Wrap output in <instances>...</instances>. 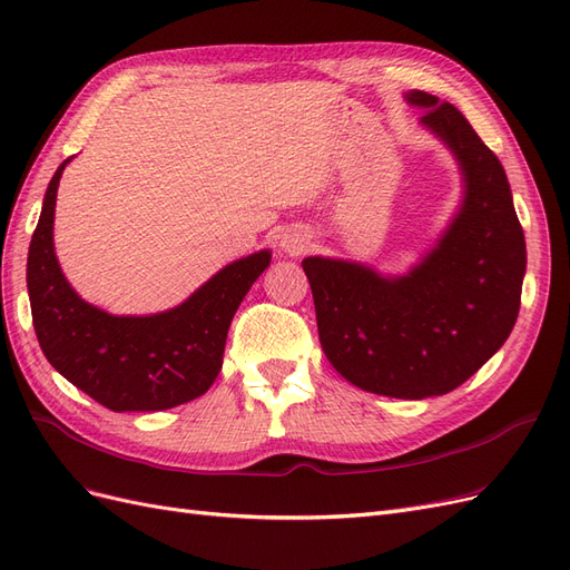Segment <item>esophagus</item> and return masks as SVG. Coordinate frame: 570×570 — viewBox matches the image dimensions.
Here are the masks:
<instances>
[{"mask_svg": "<svg viewBox=\"0 0 570 570\" xmlns=\"http://www.w3.org/2000/svg\"><path fill=\"white\" fill-rule=\"evenodd\" d=\"M312 245V237H308L306 230L295 228V230H287L281 239V247L283 252H287L289 256H299L302 252H306V247Z\"/></svg>", "mask_w": 570, "mask_h": 570, "instance_id": "esophagus-1", "label": "esophagus"}]
</instances>
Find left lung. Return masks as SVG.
Instances as JSON below:
<instances>
[{"instance_id":"obj_1","label":"left lung","mask_w":570,"mask_h":570,"mask_svg":"<svg viewBox=\"0 0 570 570\" xmlns=\"http://www.w3.org/2000/svg\"><path fill=\"white\" fill-rule=\"evenodd\" d=\"M423 124L461 161L465 199L440 245L404 278L333 258L302 262L321 347L366 392L423 400L446 394L485 364L519 318L525 237L494 151L450 101L413 90Z\"/></svg>"}]
</instances>
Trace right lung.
<instances>
[{
    "instance_id": "add662e5",
    "label": "right lung",
    "mask_w": 570,
    "mask_h": 570,
    "mask_svg": "<svg viewBox=\"0 0 570 570\" xmlns=\"http://www.w3.org/2000/svg\"><path fill=\"white\" fill-rule=\"evenodd\" d=\"M66 164L49 180L28 249L32 325L47 361L111 411H164L197 400L216 381L230 321L271 252L226 266L170 312L111 316L82 302L57 262L51 226Z\"/></svg>"
}]
</instances>
